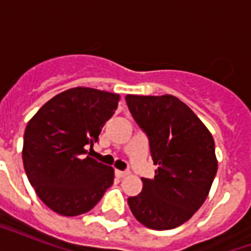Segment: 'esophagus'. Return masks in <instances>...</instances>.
Segmentation results:
<instances>
[{
	"mask_svg": "<svg viewBox=\"0 0 251 251\" xmlns=\"http://www.w3.org/2000/svg\"><path fill=\"white\" fill-rule=\"evenodd\" d=\"M129 173H130L129 171H118V169H116V172H114V175H116V177H118V178L126 177Z\"/></svg>",
	"mask_w": 251,
	"mask_h": 251,
	"instance_id": "34e87169",
	"label": "esophagus"
}]
</instances>
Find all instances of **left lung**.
<instances>
[{
    "label": "left lung",
    "instance_id": "8db88e82",
    "mask_svg": "<svg viewBox=\"0 0 251 251\" xmlns=\"http://www.w3.org/2000/svg\"><path fill=\"white\" fill-rule=\"evenodd\" d=\"M131 116L149 137L157 165L153 178L127 203L138 222L150 229L177 228L199 210L218 171L215 142L204 124L172 95H126Z\"/></svg>",
    "mask_w": 251,
    "mask_h": 251
}]
</instances>
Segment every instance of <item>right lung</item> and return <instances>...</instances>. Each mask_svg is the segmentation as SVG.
Here are the masks:
<instances>
[{
  "mask_svg": "<svg viewBox=\"0 0 251 251\" xmlns=\"http://www.w3.org/2000/svg\"><path fill=\"white\" fill-rule=\"evenodd\" d=\"M120 95L88 87L70 88L47 101L27 124L23 165L45 206L62 216L88 212L113 183L112 167L87 156Z\"/></svg>",
  "mask_w": 251,
  "mask_h": 251,
  "instance_id": "add662e5",
  "label": "right lung"
}]
</instances>
